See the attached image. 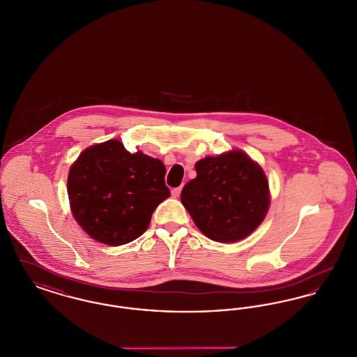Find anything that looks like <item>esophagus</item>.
I'll list each match as a JSON object with an SVG mask.
<instances>
[{
	"mask_svg": "<svg viewBox=\"0 0 357 357\" xmlns=\"http://www.w3.org/2000/svg\"><path fill=\"white\" fill-rule=\"evenodd\" d=\"M181 191H182V186L176 187V188H172L171 194H172V197H174V198H178V197L181 195Z\"/></svg>",
	"mask_w": 357,
	"mask_h": 357,
	"instance_id": "obj_1",
	"label": "esophagus"
}]
</instances>
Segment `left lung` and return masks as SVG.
<instances>
[{"label": "left lung", "instance_id": "1", "mask_svg": "<svg viewBox=\"0 0 357 357\" xmlns=\"http://www.w3.org/2000/svg\"><path fill=\"white\" fill-rule=\"evenodd\" d=\"M197 178L185 185L181 201L206 237L236 242L262 223L269 182L258 163L241 150L206 156L195 163Z\"/></svg>", "mask_w": 357, "mask_h": 357}]
</instances>
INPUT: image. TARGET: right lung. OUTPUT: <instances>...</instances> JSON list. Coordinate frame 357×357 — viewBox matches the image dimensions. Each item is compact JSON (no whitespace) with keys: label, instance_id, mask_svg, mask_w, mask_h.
Instances as JSON below:
<instances>
[{"label":"right lung","instance_id":"obj_1","mask_svg":"<svg viewBox=\"0 0 357 357\" xmlns=\"http://www.w3.org/2000/svg\"><path fill=\"white\" fill-rule=\"evenodd\" d=\"M166 167L120 140L85 149L68 174L72 214L89 237L119 246L140 237L158 204L170 197Z\"/></svg>","mask_w":357,"mask_h":357}]
</instances>
